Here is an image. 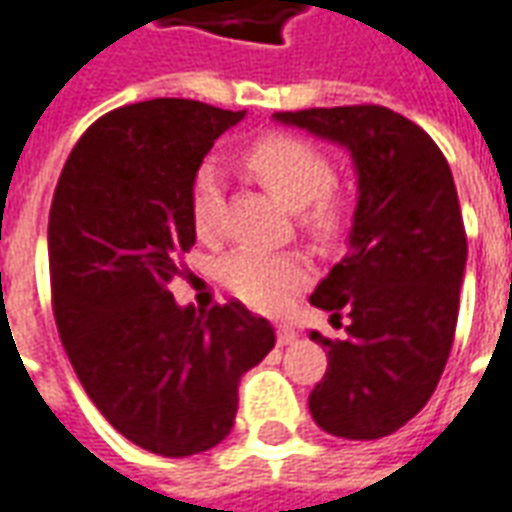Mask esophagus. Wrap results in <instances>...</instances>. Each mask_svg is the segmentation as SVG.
<instances>
[{
  "label": "esophagus",
  "instance_id": "obj_1",
  "mask_svg": "<svg viewBox=\"0 0 512 512\" xmlns=\"http://www.w3.org/2000/svg\"><path fill=\"white\" fill-rule=\"evenodd\" d=\"M299 334H296V329H290V326H285V323H279L277 326V345H290L293 340H296Z\"/></svg>",
  "mask_w": 512,
  "mask_h": 512
}]
</instances>
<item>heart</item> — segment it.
<instances>
[{
  "label": "heart",
  "instance_id": "heart-1",
  "mask_svg": "<svg viewBox=\"0 0 512 512\" xmlns=\"http://www.w3.org/2000/svg\"><path fill=\"white\" fill-rule=\"evenodd\" d=\"M244 167L296 211L301 230L318 244H334L348 224V197L334 186V167L321 147L296 134H266L241 153ZM222 183L211 164L191 180V227L200 238L219 233ZM312 277L310 257L301 252H257L235 249L219 266V279L233 296L263 312L282 310Z\"/></svg>",
  "mask_w": 512,
  "mask_h": 512
}]
</instances>
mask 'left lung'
I'll return each instance as SVG.
<instances>
[{"label":"left lung","instance_id":"1","mask_svg":"<svg viewBox=\"0 0 512 512\" xmlns=\"http://www.w3.org/2000/svg\"><path fill=\"white\" fill-rule=\"evenodd\" d=\"M351 150L359 202L348 255L310 301L348 312L345 340L310 332L329 367L310 395L332 436L373 441L417 417L439 384L458 323L466 268L458 191L447 158L417 123L376 104L277 112Z\"/></svg>","mask_w":512,"mask_h":512}]
</instances>
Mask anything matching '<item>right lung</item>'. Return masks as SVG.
<instances>
[{"mask_svg":"<svg viewBox=\"0 0 512 512\" xmlns=\"http://www.w3.org/2000/svg\"><path fill=\"white\" fill-rule=\"evenodd\" d=\"M244 112L156 98L98 117L62 167L49 211L51 307L65 354L106 422L186 458L233 430L238 381L274 348L241 301L197 315L169 282L194 246L191 180Z\"/></svg>","mask_w":512,"mask_h":512,"instance_id":"right-lung-1","label":"right lung"}]
</instances>
